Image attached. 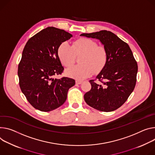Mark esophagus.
Wrapping results in <instances>:
<instances>
[{
  "mask_svg": "<svg viewBox=\"0 0 155 155\" xmlns=\"http://www.w3.org/2000/svg\"><path fill=\"white\" fill-rule=\"evenodd\" d=\"M76 84H78V85H80V84H81L83 81L81 80H76Z\"/></svg>",
  "mask_w": 155,
  "mask_h": 155,
  "instance_id": "obj_1",
  "label": "esophagus"
}]
</instances>
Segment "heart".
<instances>
[{
  "label": "heart",
  "mask_w": 155,
  "mask_h": 155,
  "mask_svg": "<svg viewBox=\"0 0 155 155\" xmlns=\"http://www.w3.org/2000/svg\"><path fill=\"white\" fill-rule=\"evenodd\" d=\"M58 55L61 63L67 67L75 64L76 56L83 55L80 59L81 64L66 70L68 75L77 79L86 78L93 72L97 73L101 71L106 65L108 59L106 48L88 38L78 39L71 46L66 42L62 43L58 49Z\"/></svg>",
  "instance_id": "1"
}]
</instances>
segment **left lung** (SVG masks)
I'll return each mask as SVG.
<instances>
[{"mask_svg": "<svg viewBox=\"0 0 155 155\" xmlns=\"http://www.w3.org/2000/svg\"><path fill=\"white\" fill-rule=\"evenodd\" d=\"M80 36L99 39L106 48L108 59L91 90L84 95L91 107L103 112L113 111L127 100L137 81L138 65L129 46L109 31L101 30Z\"/></svg>", "mask_w": 155, "mask_h": 155, "instance_id": "obj_1", "label": "left lung"}]
</instances>
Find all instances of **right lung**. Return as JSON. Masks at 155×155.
<instances>
[{"mask_svg": "<svg viewBox=\"0 0 155 155\" xmlns=\"http://www.w3.org/2000/svg\"><path fill=\"white\" fill-rule=\"evenodd\" d=\"M72 35L54 27H48L32 36L23 49L18 67L19 85L26 100L35 109L49 112L62 106L75 80L63 77L58 55L63 42Z\"/></svg>", "mask_w": 155, "mask_h": 155, "instance_id": "add662e5", "label": "right lung"}]
</instances>
